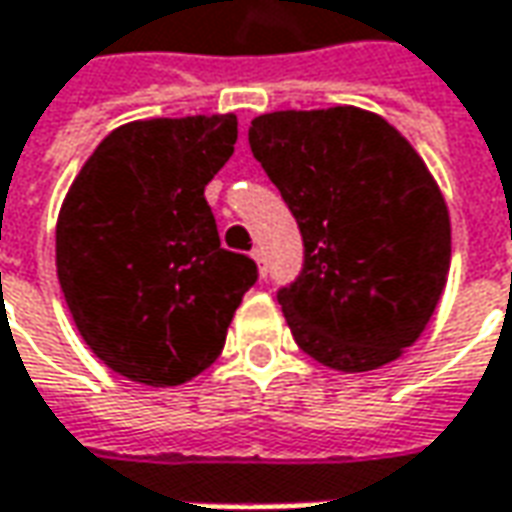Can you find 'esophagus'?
Here are the masks:
<instances>
[{
	"instance_id": "1",
	"label": "esophagus",
	"mask_w": 512,
	"mask_h": 512,
	"mask_svg": "<svg viewBox=\"0 0 512 512\" xmlns=\"http://www.w3.org/2000/svg\"><path fill=\"white\" fill-rule=\"evenodd\" d=\"M250 259H253V262H256V270H259V276H262V279H265V276H267L265 253H262V250H253V253H250Z\"/></svg>"
}]
</instances>
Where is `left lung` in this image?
<instances>
[{
	"label": "left lung",
	"mask_w": 512,
	"mask_h": 512,
	"mask_svg": "<svg viewBox=\"0 0 512 512\" xmlns=\"http://www.w3.org/2000/svg\"><path fill=\"white\" fill-rule=\"evenodd\" d=\"M247 139L305 242L299 279L279 290L296 344L342 373L396 362L450 270V213L422 156L353 105L262 113Z\"/></svg>",
	"instance_id": "left-lung-1"
}]
</instances>
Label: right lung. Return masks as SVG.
Instances as JSON below:
<instances>
[{
	"label": "right lung",
	"mask_w": 512,
	"mask_h": 512,
	"mask_svg": "<svg viewBox=\"0 0 512 512\" xmlns=\"http://www.w3.org/2000/svg\"><path fill=\"white\" fill-rule=\"evenodd\" d=\"M233 113L139 119L90 153L56 219V276L79 336L148 387L199 376L256 282L219 245L205 185L239 136Z\"/></svg>",
	"instance_id": "add662e5"
}]
</instances>
